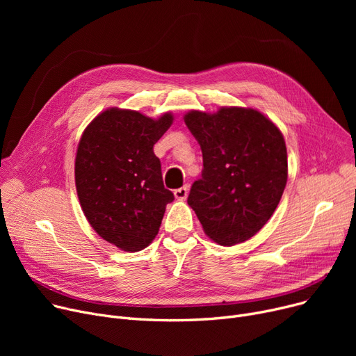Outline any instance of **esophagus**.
Wrapping results in <instances>:
<instances>
[{
  "label": "esophagus",
  "instance_id": "esophagus-1",
  "mask_svg": "<svg viewBox=\"0 0 356 356\" xmlns=\"http://www.w3.org/2000/svg\"><path fill=\"white\" fill-rule=\"evenodd\" d=\"M188 193H189V188L188 186H183V188H179L175 191V196L176 199L179 200H184L186 197H188Z\"/></svg>",
  "mask_w": 356,
  "mask_h": 356
}]
</instances>
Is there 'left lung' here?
<instances>
[{"label": "left lung", "mask_w": 356, "mask_h": 356, "mask_svg": "<svg viewBox=\"0 0 356 356\" xmlns=\"http://www.w3.org/2000/svg\"><path fill=\"white\" fill-rule=\"evenodd\" d=\"M184 122L197 140L202 177L188 197L204 234L220 245L254 236L274 213L287 183V148L280 131L252 108L191 111Z\"/></svg>", "instance_id": "left-lung-1"}]
</instances>
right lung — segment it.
I'll list each match as a JSON object with an SVG mask.
<instances>
[{"label": "right lung", "mask_w": 356, "mask_h": 356, "mask_svg": "<svg viewBox=\"0 0 356 356\" xmlns=\"http://www.w3.org/2000/svg\"><path fill=\"white\" fill-rule=\"evenodd\" d=\"M172 122L170 112L153 120L138 111L109 108L81 137L74 183L82 211L97 234L122 251L152 244L165 204L175 200L153 152Z\"/></svg>", "instance_id": "right-lung-1"}]
</instances>
